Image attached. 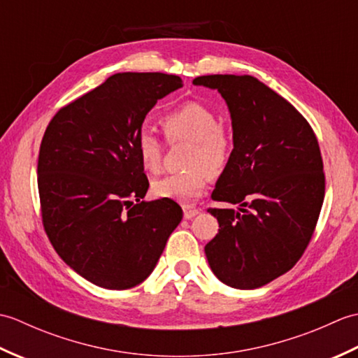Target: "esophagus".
<instances>
[{"mask_svg": "<svg viewBox=\"0 0 358 358\" xmlns=\"http://www.w3.org/2000/svg\"><path fill=\"white\" fill-rule=\"evenodd\" d=\"M199 209L196 208H192V206H183V214H185V218L186 220H191L192 217H195L196 214H199Z\"/></svg>", "mask_w": 358, "mask_h": 358, "instance_id": "esophagus-1", "label": "esophagus"}]
</instances>
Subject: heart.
Instances as JSON below:
<instances>
[{
    "label": "heart",
    "mask_w": 358,
    "mask_h": 358,
    "mask_svg": "<svg viewBox=\"0 0 358 358\" xmlns=\"http://www.w3.org/2000/svg\"><path fill=\"white\" fill-rule=\"evenodd\" d=\"M166 140L169 143L189 141L185 163L186 171L164 175L152 183V192L158 199L192 203L206 191L210 173L224 171L232 155V136L218 123L214 109L200 101H187L166 113L159 120ZM135 150L141 166L148 172H157L163 159V143L144 127L136 134Z\"/></svg>",
    "instance_id": "obj_1"
}]
</instances>
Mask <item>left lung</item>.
<instances>
[{"instance_id": "8db88e82", "label": "left lung", "mask_w": 358, "mask_h": 358, "mask_svg": "<svg viewBox=\"0 0 358 358\" xmlns=\"http://www.w3.org/2000/svg\"><path fill=\"white\" fill-rule=\"evenodd\" d=\"M229 108L234 149L208 209L220 229L204 252L220 281L255 289L283 275L313 237L324 199L323 159L305 117L250 75H204Z\"/></svg>"}]
</instances>
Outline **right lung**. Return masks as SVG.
Instances as JSON below:
<instances>
[{
	"label": "right lung",
	"instance_id": "right-lung-1",
	"mask_svg": "<svg viewBox=\"0 0 358 358\" xmlns=\"http://www.w3.org/2000/svg\"><path fill=\"white\" fill-rule=\"evenodd\" d=\"M180 87L177 75L115 73L45 129L38 157L44 231L63 262L96 286L121 291L146 280L183 218L172 200L141 201L149 181L135 150L148 112Z\"/></svg>",
	"mask_w": 358,
	"mask_h": 358
}]
</instances>
